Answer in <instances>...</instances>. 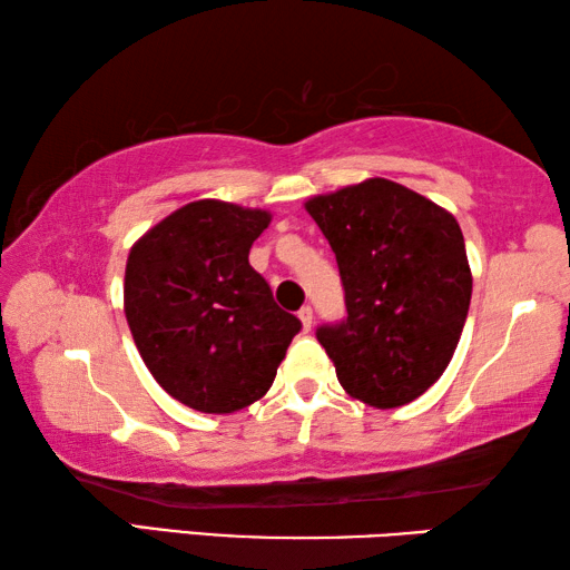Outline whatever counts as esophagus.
Listing matches in <instances>:
<instances>
[{
    "label": "esophagus",
    "mask_w": 570,
    "mask_h": 570,
    "mask_svg": "<svg viewBox=\"0 0 570 570\" xmlns=\"http://www.w3.org/2000/svg\"><path fill=\"white\" fill-rule=\"evenodd\" d=\"M298 320H302V326H304V332H308L312 330V324H314V308L312 306H302L298 308Z\"/></svg>",
    "instance_id": "obj_1"
}]
</instances>
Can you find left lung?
<instances>
[{
	"label": "left lung",
	"mask_w": 570,
	"mask_h": 570,
	"mask_svg": "<svg viewBox=\"0 0 570 570\" xmlns=\"http://www.w3.org/2000/svg\"><path fill=\"white\" fill-rule=\"evenodd\" d=\"M340 266L346 316L316 340L352 397L390 410L440 380L468 320L458 220L400 183L370 178L306 200Z\"/></svg>",
	"instance_id": "left-lung-1"
}]
</instances>
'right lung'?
Instances as JSON below:
<instances>
[{
    "mask_svg": "<svg viewBox=\"0 0 570 570\" xmlns=\"http://www.w3.org/2000/svg\"><path fill=\"white\" fill-rule=\"evenodd\" d=\"M268 220L258 208L196 200L130 248L125 316L135 346L160 387L198 412L262 400L302 330L248 264Z\"/></svg>",
    "mask_w": 570,
    "mask_h": 570,
    "instance_id": "right-lung-1",
    "label": "right lung"
}]
</instances>
